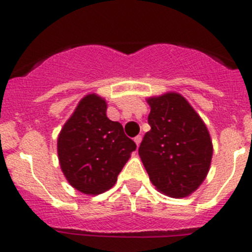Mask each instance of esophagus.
<instances>
[{
  "label": "esophagus",
  "instance_id": "1",
  "mask_svg": "<svg viewBox=\"0 0 252 252\" xmlns=\"http://www.w3.org/2000/svg\"><path fill=\"white\" fill-rule=\"evenodd\" d=\"M141 139H142V137L140 136V135H137V136L135 137V139H133V141L136 142V145H137V146L140 145V142H141Z\"/></svg>",
  "mask_w": 252,
  "mask_h": 252
}]
</instances>
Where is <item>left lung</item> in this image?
I'll return each mask as SVG.
<instances>
[{
	"mask_svg": "<svg viewBox=\"0 0 252 252\" xmlns=\"http://www.w3.org/2000/svg\"><path fill=\"white\" fill-rule=\"evenodd\" d=\"M151 107L139 155L155 188L173 198L194 192L208 173L212 141L206 125L178 93L149 99Z\"/></svg>",
	"mask_w": 252,
	"mask_h": 252,
	"instance_id": "left-lung-1",
	"label": "left lung"
}]
</instances>
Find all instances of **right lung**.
Returning <instances> with one entry per match:
<instances>
[{
  "label": "right lung",
  "mask_w": 252,
  "mask_h": 252,
  "mask_svg": "<svg viewBox=\"0 0 252 252\" xmlns=\"http://www.w3.org/2000/svg\"><path fill=\"white\" fill-rule=\"evenodd\" d=\"M107 104L95 94L84 97L58 137L64 175L84 194H101L115 186L120 171L136 150L120 122L106 116Z\"/></svg>",
  "instance_id": "obj_1"
}]
</instances>
